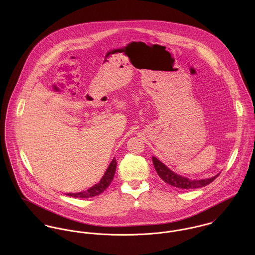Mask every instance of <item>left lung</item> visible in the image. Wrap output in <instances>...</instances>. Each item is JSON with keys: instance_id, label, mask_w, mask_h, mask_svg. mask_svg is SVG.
Segmentation results:
<instances>
[{"instance_id": "8db88e82", "label": "left lung", "mask_w": 255, "mask_h": 255, "mask_svg": "<svg viewBox=\"0 0 255 255\" xmlns=\"http://www.w3.org/2000/svg\"><path fill=\"white\" fill-rule=\"evenodd\" d=\"M152 161L154 168L158 174V176L170 185H173L178 188H182V189H195V188H200L203 187L209 183L213 182L220 173L216 176L208 179H200V180H190L188 178L182 177L181 175L175 173L172 171L170 168H168L164 163H162L160 160H158L156 157L152 156Z\"/></svg>"}]
</instances>
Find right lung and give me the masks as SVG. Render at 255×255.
I'll use <instances>...</instances> for the list:
<instances>
[{
  "label": "right lung",
  "mask_w": 255,
  "mask_h": 255,
  "mask_svg": "<svg viewBox=\"0 0 255 255\" xmlns=\"http://www.w3.org/2000/svg\"><path fill=\"white\" fill-rule=\"evenodd\" d=\"M116 168H117V161H116V158L114 157V159L110 163L109 167L107 168V170L104 173L100 182L94 184L87 190H83V191L75 192V193H73V192L67 193V195L72 196V197H76V198H89V197L99 195L109 186L110 183L113 181L115 173H116Z\"/></svg>",
  "instance_id": "1"
}]
</instances>
